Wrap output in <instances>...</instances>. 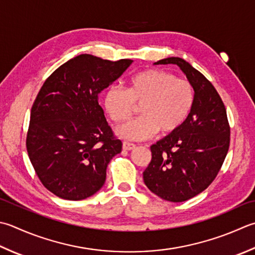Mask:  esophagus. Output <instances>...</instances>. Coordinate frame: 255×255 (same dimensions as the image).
Wrapping results in <instances>:
<instances>
[{"instance_id":"obj_1","label":"esophagus","mask_w":255,"mask_h":255,"mask_svg":"<svg viewBox=\"0 0 255 255\" xmlns=\"http://www.w3.org/2000/svg\"><path fill=\"white\" fill-rule=\"evenodd\" d=\"M136 148V144L128 142V141H124L123 142V149L124 150H132V149Z\"/></svg>"}]
</instances>
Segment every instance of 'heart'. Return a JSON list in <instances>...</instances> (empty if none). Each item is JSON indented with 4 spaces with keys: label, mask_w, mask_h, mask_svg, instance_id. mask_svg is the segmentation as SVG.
Wrapping results in <instances>:
<instances>
[{
    "label": "heart",
    "mask_w": 255,
    "mask_h": 255,
    "mask_svg": "<svg viewBox=\"0 0 255 255\" xmlns=\"http://www.w3.org/2000/svg\"><path fill=\"white\" fill-rule=\"evenodd\" d=\"M194 89L190 82L160 69H146L132 75L127 89L112 86L104 105L113 121L123 125L140 106L141 117L117 129L119 137L143 140L158 130L170 133L180 128L193 107Z\"/></svg>",
    "instance_id": "b5f03b06"
}]
</instances>
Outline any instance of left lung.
Listing matches in <instances>:
<instances>
[{
    "label": "left lung",
    "instance_id": "8db88e82",
    "mask_svg": "<svg viewBox=\"0 0 255 255\" xmlns=\"http://www.w3.org/2000/svg\"><path fill=\"white\" fill-rule=\"evenodd\" d=\"M180 67L194 89L193 107L186 122L150 147L151 161L143 182L152 193L170 202L189 200L210 186L230 144L226 107L213 85L180 57L160 59L154 65Z\"/></svg>",
    "mask_w": 255,
    "mask_h": 255
}]
</instances>
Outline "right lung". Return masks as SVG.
I'll use <instances>...</instances> for the list:
<instances>
[{
	"label": "right lung",
	"instance_id": "add662e5",
	"mask_svg": "<svg viewBox=\"0 0 255 255\" xmlns=\"http://www.w3.org/2000/svg\"><path fill=\"white\" fill-rule=\"evenodd\" d=\"M132 62L81 54L43 84L32 106L26 148L39 180L55 196L83 200L104 186L108 163L123 144L108 126L98 95Z\"/></svg>",
	"mask_w": 255,
	"mask_h": 255
}]
</instances>
